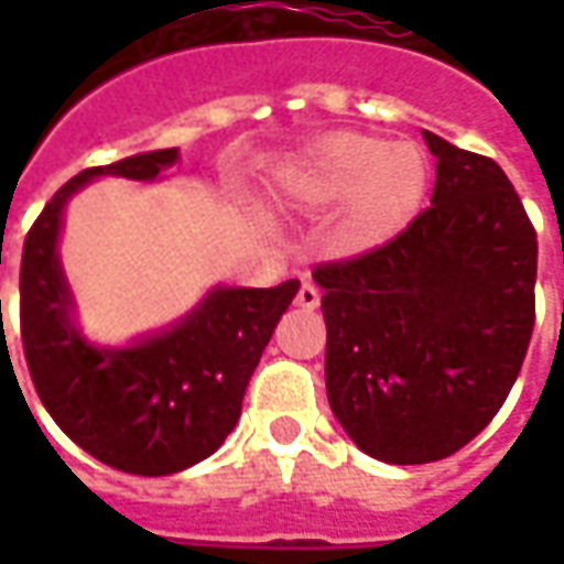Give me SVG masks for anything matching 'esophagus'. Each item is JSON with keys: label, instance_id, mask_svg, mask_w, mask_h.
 Here are the masks:
<instances>
[{"label": "esophagus", "instance_id": "esophagus-1", "mask_svg": "<svg viewBox=\"0 0 564 564\" xmlns=\"http://www.w3.org/2000/svg\"><path fill=\"white\" fill-rule=\"evenodd\" d=\"M295 305L305 307V311H314L319 307V290L314 283H302V290L295 293Z\"/></svg>", "mask_w": 564, "mask_h": 564}]
</instances>
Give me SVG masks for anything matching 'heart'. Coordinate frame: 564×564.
<instances>
[{"label": "heart", "instance_id": "b5f03b06", "mask_svg": "<svg viewBox=\"0 0 564 564\" xmlns=\"http://www.w3.org/2000/svg\"><path fill=\"white\" fill-rule=\"evenodd\" d=\"M429 181V160L416 144H387L366 132L319 139L293 172L295 196L314 208L350 198L338 232L347 250H368L402 232L423 208Z\"/></svg>", "mask_w": 564, "mask_h": 564}]
</instances>
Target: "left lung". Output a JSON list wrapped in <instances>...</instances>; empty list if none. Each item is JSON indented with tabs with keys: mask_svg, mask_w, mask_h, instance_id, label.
I'll return each mask as SVG.
<instances>
[{
	"mask_svg": "<svg viewBox=\"0 0 564 564\" xmlns=\"http://www.w3.org/2000/svg\"><path fill=\"white\" fill-rule=\"evenodd\" d=\"M432 205L359 257L314 269L326 317V390L368 456L423 465L492 423L534 329L538 235L489 156L425 132Z\"/></svg>",
	"mask_w": 564,
	"mask_h": 564,
	"instance_id": "obj_1",
	"label": "left lung"
}]
</instances>
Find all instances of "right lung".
<instances>
[{
	"mask_svg": "<svg viewBox=\"0 0 564 564\" xmlns=\"http://www.w3.org/2000/svg\"><path fill=\"white\" fill-rule=\"evenodd\" d=\"M174 160V148L153 150L75 174L32 223L20 259V338L39 399L78 447L141 477L184 471L220 447L271 332L299 293V281L214 290L181 326L127 350L80 338L56 259L66 198L99 174L150 181Z\"/></svg>",
	"mask_w": 564,
	"mask_h": 564,
	"instance_id": "add662e5",
	"label": "right lung"
}]
</instances>
